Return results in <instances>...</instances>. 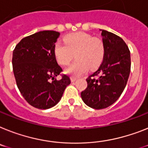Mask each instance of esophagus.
<instances>
[{"mask_svg":"<svg viewBox=\"0 0 148 148\" xmlns=\"http://www.w3.org/2000/svg\"><path fill=\"white\" fill-rule=\"evenodd\" d=\"M76 80H77L76 77H74V76L71 77V82H74Z\"/></svg>","mask_w":148,"mask_h":148,"instance_id":"1","label":"esophagus"}]
</instances>
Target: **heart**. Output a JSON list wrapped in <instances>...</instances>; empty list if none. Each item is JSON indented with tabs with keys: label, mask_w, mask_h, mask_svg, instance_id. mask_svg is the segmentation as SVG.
<instances>
[{
	"label": "heart",
	"mask_w": 148,
	"mask_h": 148,
	"mask_svg": "<svg viewBox=\"0 0 148 148\" xmlns=\"http://www.w3.org/2000/svg\"><path fill=\"white\" fill-rule=\"evenodd\" d=\"M64 43L56 42L53 51L56 61L61 65H67L76 57V60L65 70L67 74L79 76L86 70H93L101 64L105 56L102 40L84 32L67 35Z\"/></svg>",
	"instance_id": "b5f03b06"
}]
</instances>
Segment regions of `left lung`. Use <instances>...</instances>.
Returning <instances> with one entry per match:
<instances>
[{
  "mask_svg": "<svg viewBox=\"0 0 148 148\" xmlns=\"http://www.w3.org/2000/svg\"><path fill=\"white\" fill-rule=\"evenodd\" d=\"M105 56L99 69L86 78L87 87L81 92L86 105L94 109L108 108L119 99L127 84L130 70V51L123 40L101 30Z\"/></svg>",
  "mask_w": 148,
  "mask_h": 148,
  "instance_id": "obj_1",
  "label": "left lung"
}]
</instances>
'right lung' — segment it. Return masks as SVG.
<instances>
[{
  "mask_svg": "<svg viewBox=\"0 0 148 148\" xmlns=\"http://www.w3.org/2000/svg\"><path fill=\"white\" fill-rule=\"evenodd\" d=\"M59 32L42 31L22 38L13 53V70L18 89L26 101L38 109H48L60 101L70 77L54 55ZM58 75L61 80H56Z\"/></svg>",
  "mask_w": 148,
  "mask_h": 148,
  "instance_id": "add662e5",
  "label": "right lung"
}]
</instances>
